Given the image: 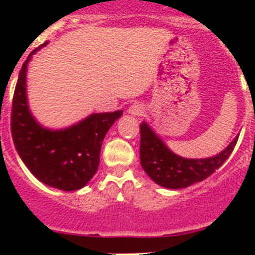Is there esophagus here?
Returning <instances> with one entry per match:
<instances>
[{"mask_svg": "<svg viewBox=\"0 0 255 255\" xmlns=\"http://www.w3.org/2000/svg\"><path fill=\"white\" fill-rule=\"evenodd\" d=\"M128 112L131 116H140V115L144 114V107L141 103H132L129 107V110H128Z\"/></svg>", "mask_w": 255, "mask_h": 255, "instance_id": "34e87169", "label": "esophagus"}]
</instances>
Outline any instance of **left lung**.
I'll return each mask as SVG.
<instances>
[{
	"instance_id": "8db88e82",
	"label": "left lung",
	"mask_w": 255,
	"mask_h": 255,
	"mask_svg": "<svg viewBox=\"0 0 255 255\" xmlns=\"http://www.w3.org/2000/svg\"><path fill=\"white\" fill-rule=\"evenodd\" d=\"M239 136L218 154L209 158H184L175 154L145 121L140 124V163L148 176L167 189H182L203 181L224 164L233 153Z\"/></svg>"
}]
</instances>
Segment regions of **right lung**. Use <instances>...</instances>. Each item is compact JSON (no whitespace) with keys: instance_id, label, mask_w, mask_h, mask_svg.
<instances>
[{"instance_id":"add662e5","label":"right lung","mask_w":255,"mask_h":255,"mask_svg":"<svg viewBox=\"0 0 255 255\" xmlns=\"http://www.w3.org/2000/svg\"><path fill=\"white\" fill-rule=\"evenodd\" d=\"M31 52L19 73L11 110V134L17 153L39 181L64 191L84 188L100 166L102 141L123 111L92 114L66 129L51 130L31 115L26 97V69Z\"/></svg>"}]
</instances>
